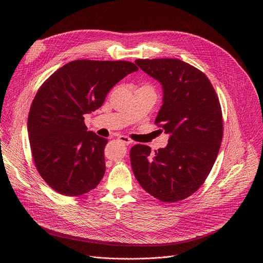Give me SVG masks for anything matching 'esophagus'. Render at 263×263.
Masks as SVG:
<instances>
[{
  "instance_id": "1",
  "label": "esophagus",
  "mask_w": 263,
  "mask_h": 263,
  "mask_svg": "<svg viewBox=\"0 0 263 263\" xmlns=\"http://www.w3.org/2000/svg\"><path fill=\"white\" fill-rule=\"evenodd\" d=\"M119 140H120L121 142L127 144V145H129V144L132 143V140H131L129 137H127V136H120V137H119Z\"/></svg>"
}]
</instances>
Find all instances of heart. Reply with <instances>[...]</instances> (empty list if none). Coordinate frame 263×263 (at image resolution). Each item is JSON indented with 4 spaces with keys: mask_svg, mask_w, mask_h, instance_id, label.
<instances>
[{
    "mask_svg": "<svg viewBox=\"0 0 263 263\" xmlns=\"http://www.w3.org/2000/svg\"><path fill=\"white\" fill-rule=\"evenodd\" d=\"M143 87H145V88H149V89H152L151 87H148V86H143Z\"/></svg>",
    "mask_w": 263,
    "mask_h": 263,
    "instance_id": "heart-1",
    "label": "heart"
}]
</instances>
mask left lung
<instances>
[{"instance_id":"8db88e82","label":"left lung","mask_w":263,"mask_h":263,"mask_svg":"<svg viewBox=\"0 0 263 263\" xmlns=\"http://www.w3.org/2000/svg\"><path fill=\"white\" fill-rule=\"evenodd\" d=\"M135 63L162 84L163 104L155 124L170 138L153 155L147 145L131 147L134 176L159 201H182L203 185L217 157L223 131L218 97L203 71L180 59Z\"/></svg>"}]
</instances>
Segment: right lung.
<instances>
[{
    "mask_svg": "<svg viewBox=\"0 0 263 263\" xmlns=\"http://www.w3.org/2000/svg\"><path fill=\"white\" fill-rule=\"evenodd\" d=\"M137 69L129 61L73 60L37 90L29 111L28 134L36 170L52 190L78 197L100 183L108 139L86 131L84 115L100 108L108 91Z\"/></svg>",
    "mask_w": 263,
    "mask_h": 263,
    "instance_id": "right-lung-1",
    "label": "right lung"
}]
</instances>
